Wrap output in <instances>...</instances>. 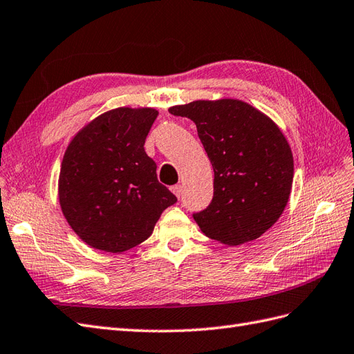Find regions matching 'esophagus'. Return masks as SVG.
<instances>
[{
	"mask_svg": "<svg viewBox=\"0 0 354 354\" xmlns=\"http://www.w3.org/2000/svg\"><path fill=\"white\" fill-rule=\"evenodd\" d=\"M170 189H171V193H174L178 198H179L180 196H183V192H184V189H183V185H180V184L174 185V187H171Z\"/></svg>",
	"mask_w": 354,
	"mask_h": 354,
	"instance_id": "esophagus-1",
	"label": "esophagus"
}]
</instances>
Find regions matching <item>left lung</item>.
Here are the masks:
<instances>
[{
    "label": "left lung",
    "instance_id": "1",
    "mask_svg": "<svg viewBox=\"0 0 354 354\" xmlns=\"http://www.w3.org/2000/svg\"><path fill=\"white\" fill-rule=\"evenodd\" d=\"M197 127L214 167V197L193 218L227 245L254 241L279 218L293 183V156L278 127L239 100H198L170 107Z\"/></svg>",
    "mask_w": 354,
    "mask_h": 354
}]
</instances>
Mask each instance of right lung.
Returning a JSON list of instances; mask_svg holds the SVG:
<instances>
[{
	"instance_id": "1",
	"label": "right lung",
	"mask_w": 354,
	"mask_h": 354,
	"mask_svg": "<svg viewBox=\"0 0 354 354\" xmlns=\"http://www.w3.org/2000/svg\"><path fill=\"white\" fill-rule=\"evenodd\" d=\"M156 109L120 107L91 121L71 140L59 174V203L77 236L107 252L148 239L166 207L178 202L158 183L145 152Z\"/></svg>"
}]
</instances>
